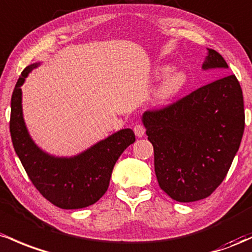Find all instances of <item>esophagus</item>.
Masks as SVG:
<instances>
[{"mask_svg": "<svg viewBox=\"0 0 252 252\" xmlns=\"http://www.w3.org/2000/svg\"><path fill=\"white\" fill-rule=\"evenodd\" d=\"M133 131H134V134L137 135L138 138H141L144 134H145V128H144L143 125H135Z\"/></svg>", "mask_w": 252, "mask_h": 252, "instance_id": "esophagus-1", "label": "esophagus"}]
</instances>
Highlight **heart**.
Listing matches in <instances>:
<instances>
[{
	"label": "heart",
	"mask_w": 252,
	"mask_h": 252,
	"mask_svg": "<svg viewBox=\"0 0 252 252\" xmlns=\"http://www.w3.org/2000/svg\"><path fill=\"white\" fill-rule=\"evenodd\" d=\"M155 76L156 78L163 77L156 90L157 100L162 101V102L171 100L172 97L179 95L187 83V75L182 70H171L170 71V66L157 67Z\"/></svg>",
	"instance_id": "heart-1"
}]
</instances>
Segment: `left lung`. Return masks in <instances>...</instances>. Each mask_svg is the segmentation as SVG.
Segmentation results:
<instances>
[{
    "instance_id": "left-lung-1",
    "label": "left lung",
    "mask_w": 252,
    "mask_h": 252,
    "mask_svg": "<svg viewBox=\"0 0 252 252\" xmlns=\"http://www.w3.org/2000/svg\"><path fill=\"white\" fill-rule=\"evenodd\" d=\"M202 70L228 69L217 51ZM154 145L158 185L172 200L210 196L225 179L244 133L243 92L234 75L196 89L165 108L141 117Z\"/></svg>"
}]
</instances>
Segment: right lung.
Here are the masks:
<instances>
[{
  "mask_svg": "<svg viewBox=\"0 0 252 252\" xmlns=\"http://www.w3.org/2000/svg\"><path fill=\"white\" fill-rule=\"evenodd\" d=\"M40 63L21 72L12 95L9 128L14 150L28 177L45 199L63 210L88 207L102 197L118 158L135 141L133 131L124 128L72 157H56L42 151L31 138L22 113L21 86Z\"/></svg>",
  "mask_w": 252,
  "mask_h": 252,
  "instance_id": "obj_1",
  "label": "right lung"
}]
</instances>
